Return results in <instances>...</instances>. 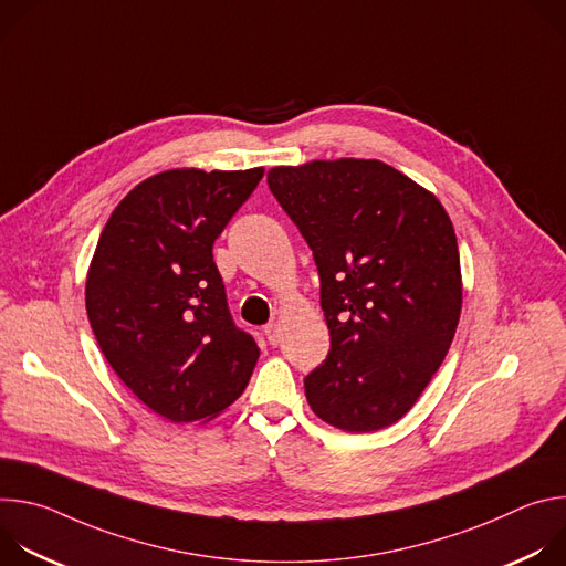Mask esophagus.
<instances>
[{
	"instance_id": "esophagus-1",
	"label": "esophagus",
	"mask_w": 566,
	"mask_h": 566,
	"mask_svg": "<svg viewBox=\"0 0 566 566\" xmlns=\"http://www.w3.org/2000/svg\"><path fill=\"white\" fill-rule=\"evenodd\" d=\"M264 336H266V340H269L271 345H277V343H280V327L275 325V322H271V325L264 327Z\"/></svg>"
}]
</instances>
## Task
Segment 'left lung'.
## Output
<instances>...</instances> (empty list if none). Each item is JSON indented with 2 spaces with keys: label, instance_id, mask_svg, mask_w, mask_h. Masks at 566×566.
<instances>
[{
  "label": "left lung",
  "instance_id": "left-lung-1",
  "mask_svg": "<svg viewBox=\"0 0 566 566\" xmlns=\"http://www.w3.org/2000/svg\"><path fill=\"white\" fill-rule=\"evenodd\" d=\"M269 188L313 251L332 336L327 360L304 378L311 410L345 432L396 423L457 332L461 269L448 212L374 158L280 166Z\"/></svg>",
  "mask_w": 566,
  "mask_h": 566
}]
</instances>
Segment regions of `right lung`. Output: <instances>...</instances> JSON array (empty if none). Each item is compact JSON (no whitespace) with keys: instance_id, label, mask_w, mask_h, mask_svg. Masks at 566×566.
<instances>
[{"instance_id":"1","label":"right lung","mask_w":566,"mask_h":566,"mask_svg":"<svg viewBox=\"0 0 566 566\" xmlns=\"http://www.w3.org/2000/svg\"><path fill=\"white\" fill-rule=\"evenodd\" d=\"M264 168L168 170L112 212L87 273V315L118 378L172 423L208 421L247 389L260 347L228 311L214 239Z\"/></svg>"}]
</instances>
